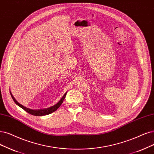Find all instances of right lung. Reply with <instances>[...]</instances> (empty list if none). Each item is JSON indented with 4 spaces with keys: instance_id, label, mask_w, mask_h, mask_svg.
<instances>
[{
    "instance_id": "obj_1",
    "label": "right lung",
    "mask_w": 154,
    "mask_h": 154,
    "mask_svg": "<svg viewBox=\"0 0 154 154\" xmlns=\"http://www.w3.org/2000/svg\"><path fill=\"white\" fill-rule=\"evenodd\" d=\"M10 94H11V97H12L13 100H14V101L15 102V103L16 105H18L19 106H20L21 108V109H23L25 111H26L28 113H30V114L33 115V116H42L48 115V114H50V113H51L55 112L60 106V105L62 104L63 101V100H64V99L65 98V96L66 95V93L63 95V97L61 98V99L59 101V102H58V103L56 104L55 105H54L53 106L49 108V109H41V110H32V109H28V108H26L25 106H23L22 105L19 103L18 102L15 100V98H14V96H13L12 93H11V91H10Z\"/></svg>"
}]
</instances>
